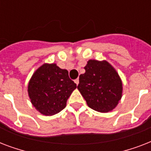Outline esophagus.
Returning <instances> with one entry per match:
<instances>
[{
  "label": "esophagus",
  "instance_id": "34e87169",
  "mask_svg": "<svg viewBox=\"0 0 151 151\" xmlns=\"http://www.w3.org/2000/svg\"><path fill=\"white\" fill-rule=\"evenodd\" d=\"M74 82L76 83V84H77V85H78V84H79V79H76V80H74Z\"/></svg>",
  "mask_w": 151,
  "mask_h": 151
}]
</instances>
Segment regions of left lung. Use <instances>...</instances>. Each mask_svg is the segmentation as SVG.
<instances>
[{
	"label": "left lung",
	"instance_id": "8db88e82",
	"mask_svg": "<svg viewBox=\"0 0 151 151\" xmlns=\"http://www.w3.org/2000/svg\"><path fill=\"white\" fill-rule=\"evenodd\" d=\"M79 77L78 89L88 106L100 113L112 111L122 97L123 85L114 66L106 60L89 59Z\"/></svg>",
	"mask_w": 151,
	"mask_h": 151
}]
</instances>
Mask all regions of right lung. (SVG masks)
<instances>
[{"instance_id": "add662e5", "label": "right lung", "mask_w": 151, "mask_h": 151, "mask_svg": "<svg viewBox=\"0 0 151 151\" xmlns=\"http://www.w3.org/2000/svg\"><path fill=\"white\" fill-rule=\"evenodd\" d=\"M77 85L68 71L55 63H44L35 70L28 83V96L35 109L45 116L63 110Z\"/></svg>"}]
</instances>
